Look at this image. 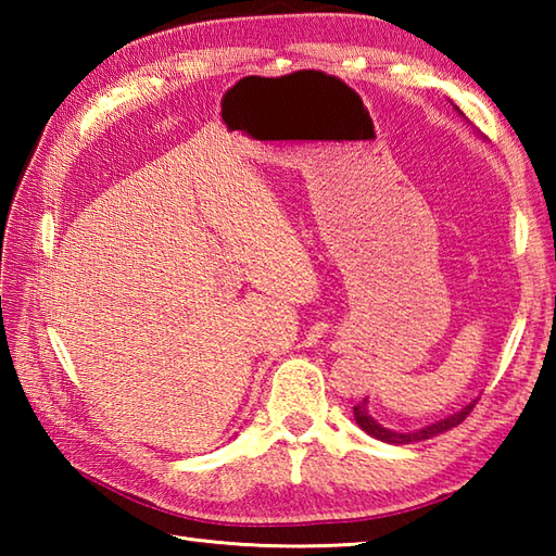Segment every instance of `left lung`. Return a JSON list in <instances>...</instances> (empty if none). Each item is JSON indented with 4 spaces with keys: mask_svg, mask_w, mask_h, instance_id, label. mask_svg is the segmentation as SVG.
<instances>
[{
    "mask_svg": "<svg viewBox=\"0 0 556 556\" xmlns=\"http://www.w3.org/2000/svg\"><path fill=\"white\" fill-rule=\"evenodd\" d=\"M456 112H458L460 116H464V112H460L458 108H456ZM470 410H473V404H468V406H464L460 410H456L454 416H446V418H442V420L425 425V428H420V430H413V432H396V430H389V428H384V425L377 422V420L370 416L368 399H363L361 404L353 406V418H356L358 428H361L363 432H368L370 437H375V440L387 442V444H410V442L430 440V437H437V434H442V432H446V430L456 428L458 422H464V418L468 416Z\"/></svg>",
    "mask_w": 556,
    "mask_h": 556,
    "instance_id": "left-lung-1",
    "label": "left lung"
}]
</instances>
